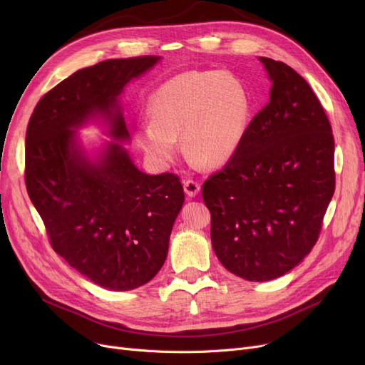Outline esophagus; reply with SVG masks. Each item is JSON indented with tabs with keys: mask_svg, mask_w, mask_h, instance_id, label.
Returning a JSON list of instances; mask_svg holds the SVG:
<instances>
[{
	"mask_svg": "<svg viewBox=\"0 0 365 365\" xmlns=\"http://www.w3.org/2000/svg\"><path fill=\"white\" fill-rule=\"evenodd\" d=\"M183 189L187 197H195L200 194L201 190V185L197 182V180H192V179H187L183 182Z\"/></svg>",
	"mask_w": 365,
	"mask_h": 365,
	"instance_id": "esophagus-1",
	"label": "esophagus"
}]
</instances>
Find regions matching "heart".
Listing matches in <instances>:
<instances>
[{
  "label": "heart",
  "instance_id": "heart-1",
  "mask_svg": "<svg viewBox=\"0 0 365 365\" xmlns=\"http://www.w3.org/2000/svg\"><path fill=\"white\" fill-rule=\"evenodd\" d=\"M152 121L139 124L136 140L160 164L178 153L202 167H219L238 149L248 117V99L232 75L216 71L183 72L164 83L149 105Z\"/></svg>",
  "mask_w": 365,
  "mask_h": 365
}]
</instances>
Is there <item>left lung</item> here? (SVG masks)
I'll list each match as a JSON object with an SVG mask.
<instances>
[{"label":"left lung","instance_id":"8db88e82","mask_svg":"<svg viewBox=\"0 0 365 365\" xmlns=\"http://www.w3.org/2000/svg\"><path fill=\"white\" fill-rule=\"evenodd\" d=\"M260 62L272 81L269 102L202 185L217 259L259 282L292 271L312 250L336 186L331 125L311 86L289 65Z\"/></svg>","mask_w":365,"mask_h":365}]
</instances>
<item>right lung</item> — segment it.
Segmentation results:
<instances>
[{
    "label": "right lung",
    "instance_id": "right-lung-1",
    "mask_svg": "<svg viewBox=\"0 0 365 365\" xmlns=\"http://www.w3.org/2000/svg\"><path fill=\"white\" fill-rule=\"evenodd\" d=\"M160 59H110L76 71L43 96L26 128V190L53 250L108 290L138 289L158 274L183 186L173 173L140 171L113 142L90 160L75 128L101 115L115 140H127L120 94Z\"/></svg>",
    "mask_w": 365,
    "mask_h": 365
}]
</instances>
